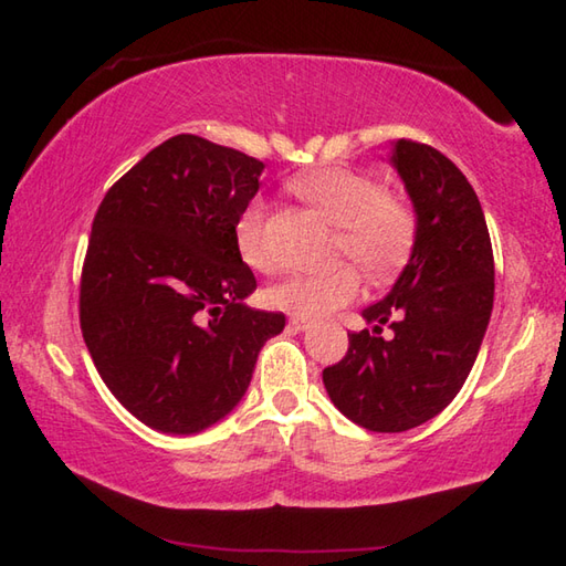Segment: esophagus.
Instances as JSON below:
<instances>
[{
	"instance_id": "obj_1",
	"label": "esophagus",
	"mask_w": 566,
	"mask_h": 566,
	"mask_svg": "<svg viewBox=\"0 0 566 566\" xmlns=\"http://www.w3.org/2000/svg\"><path fill=\"white\" fill-rule=\"evenodd\" d=\"M310 318L304 316H290V328H294V332H304V328H310Z\"/></svg>"
}]
</instances>
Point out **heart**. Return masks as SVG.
I'll return each mask as SVG.
<instances>
[{"instance_id":"heart-1","label":"heart","mask_w":566,"mask_h":566,"mask_svg":"<svg viewBox=\"0 0 566 566\" xmlns=\"http://www.w3.org/2000/svg\"><path fill=\"white\" fill-rule=\"evenodd\" d=\"M290 188L336 224V256H348L371 280L394 274L413 250L416 210L398 195H388L381 182L364 172L322 168L292 178ZM232 232L244 264L256 272L274 270V254L264 240L262 200L254 198L244 205ZM358 292L361 276L354 266H336L332 272L284 276L266 286L264 300L274 310L296 316H324L354 302Z\"/></svg>"}]
</instances>
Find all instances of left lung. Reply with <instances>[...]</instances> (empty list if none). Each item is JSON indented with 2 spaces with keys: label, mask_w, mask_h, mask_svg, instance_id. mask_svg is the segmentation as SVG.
<instances>
[{
  "label": "left lung",
  "mask_w": 566,
  "mask_h": 566,
  "mask_svg": "<svg viewBox=\"0 0 566 566\" xmlns=\"http://www.w3.org/2000/svg\"><path fill=\"white\" fill-rule=\"evenodd\" d=\"M390 163L418 218L413 252L394 290L364 310L371 332L348 334L346 356L324 368L334 406L374 433L426 423L458 396L495 296L488 222L468 178L440 150L406 138Z\"/></svg>",
  "instance_id": "obj_1"
}]
</instances>
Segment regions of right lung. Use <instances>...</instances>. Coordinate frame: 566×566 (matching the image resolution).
<instances>
[{
	"label": "right lung",
	"mask_w": 566,
	"mask_h": 566,
	"mask_svg": "<svg viewBox=\"0 0 566 566\" xmlns=\"http://www.w3.org/2000/svg\"><path fill=\"white\" fill-rule=\"evenodd\" d=\"M264 163L200 136H172L106 192L81 272V332L123 408L160 433L222 420L252 381L284 314L250 310L256 280L234 220Z\"/></svg>",
	"instance_id": "1"
}]
</instances>
